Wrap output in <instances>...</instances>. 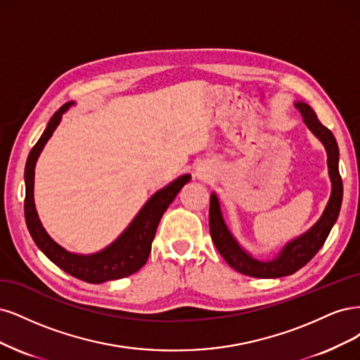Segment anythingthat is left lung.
I'll return each instance as SVG.
<instances>
[{"label": "left lung", "instance_id": "1", "mask_svg": "<svg viewBox=\"0 0 360 360\" xmlns=\"http://www.w3.org/2000/svg\"><path fill=\"white\" fill-rule=\"evenodd\" d=\"M296 109L300 112L308 130L323 143L328 154V170L332 184L329 202L324 207L317 223L309 227L305 233L288 240L275 257L263 260L254 257L250 251L243 248L233 233L229 230L221 212V205L215 193H211L210 205V230L218 252L235 271L256 278H281L299 271L316 256L328 239L333 224L338 219L342 203V181L340 176V149L329 129L324 127L316 112L308 103L295 101Z\"/></svg>", "mask_w": 360, "mask_h": 360}]
</instances>
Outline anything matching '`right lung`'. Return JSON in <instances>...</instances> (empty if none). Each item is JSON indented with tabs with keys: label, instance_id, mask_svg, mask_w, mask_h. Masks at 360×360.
Returning <instances> with one entry per match:
<instances>
[{
	"label": "right lung",
	"instance_id": "right-lung-1",
	"mask_svg": "<svg viewBox=\"0 0 360 360\" xmlns=\"http://www.w3.org/2000/svg\"><path fill=\"white\" fill-rule=\"evenodd\" d=\"M75 104V101H68L53 113L39 142L34 145L28 155L25 165V219L36 245L58 268L82 281L101 284L129 276L146 263L161 217L169 205L175 200L184 185L191 179V175L185 173L167 184L166 187L155 191L141 207L133 221L108 247L92 254H79L65 250L49 236L40 221L36 203H34V176H36V165L44 145L60 125L63 115Z\"/></svg>",
	"mask_w": 360,
	"mask_h": 360
}]
</instances>
